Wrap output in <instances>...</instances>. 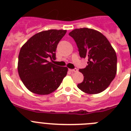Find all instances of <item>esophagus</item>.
<instances>
[{
	"label": "esophagus",
	"instance_id": "obj_1",
	"mask_svg": "<svg viewBox=\"0 0 131 131\" xmlns=\"http://www.w3.org/2000/svg\"><path fill=\"white\" fill-rule=\"evenodd\" d=\"M69 71H71V72H77V68H75V69H69Z\"/></svg>",
	"mask_w": 131,
	"mask_h": 131
}]
</instances>
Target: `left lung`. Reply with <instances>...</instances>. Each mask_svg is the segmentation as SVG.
Masks as SVG:
<instances>
[{
	"label": "left lung",
	"instance_id": "obj_1",
	"mask_svg": "<svg viewBox=\"0 0 131 131\" xmlns=\"http://www.w3.org/2000/svg\"><path fill=\"white\" fill-rule=\"evenodd\" d=\"M69 35L75 41L80 57L88 60V66L79 69L84 79L77 87L91 94L102 92L108 87L116 75L115 50L104 35L92 29H75Z\"/></svg>",
	"mask_w": 131,
	"mask_h": 131
}]
</instances>
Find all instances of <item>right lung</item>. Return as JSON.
<instances>
[{
    "label": "right lung",
    "instance_id": "right-lung-1",
    "mask_svg": "<svg viewBox=\"0 0 131 131\" xmlns=\"http://www.w3.org/2000/svg\"><path fill=\"white\" fill-rule=\"evenodd\" d=\"M66 30L50 29L31 37L21 48L18 69L21 81L29 91L45 95L60 86L68 68L48 62L56 59L58 44Z\"/></svg>",
    "mask_w": 131,
    "mask_h": 131
}]
</instances>
